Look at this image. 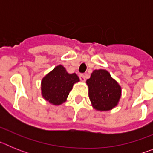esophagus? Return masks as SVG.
<instances>
[{"mask_svg": "<svg viewBox=\"0 0 153 153\" xmlns=\"http://www.w3.org/2000/svg\"><path fill=\"white\" fill-rule=\"evenodd\" d=\"M79 79H80L81 81H85L86 80V76L83 74H79Z\"/></svg>", "mask_w": 153, "mask_h": 153, "instance_id": "34e87169", "label": "esophagus"}]
</instances>
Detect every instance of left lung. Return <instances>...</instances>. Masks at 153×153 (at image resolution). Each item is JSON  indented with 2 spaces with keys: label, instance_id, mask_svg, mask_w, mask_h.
<instances>
[{
  "label": "left lung",
  "instance_id": "left-lung-1",
  "mask_svg": "<svg viewBox=\"0 0 153 153\" xmlns=\"http://www.w3.org/2000/svg\"><path fill=\"white\" fill-rule=\"evenodd\" d=\"M89 98L96 109L106 111L117 106L121 96V87L105 70H94L86 80Z\"/></svg>",
  "mask_w": 153,
  "mask_h": 153
}]
</instances>
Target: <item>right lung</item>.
Listing matches in <instances>:
<instances>
[{
    "label": "right lung",
    "instance_id": "obj_1",
    "mask_svg": "<svg viewBox=\"0 0 153 153\" xmlns=\"http://www.w3.org/2000/svg\"><path fill=\"white\" fill-rule=\"evenodd\" d=\"M78 81L76 74H68L62 65H59L42 79V95L51 103L60 105L66 101L74 84Z\"/></svg>",
    "mask_w": 153,
    "mask_h": 153
}]
</instances>
